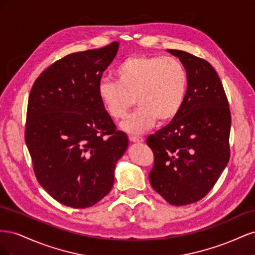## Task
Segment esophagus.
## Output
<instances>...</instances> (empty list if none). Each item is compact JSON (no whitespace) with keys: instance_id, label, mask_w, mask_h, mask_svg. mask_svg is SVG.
<instances>
[{"instance_id":"obj_1","label":"esophagus","mask_w":255,"mask_h":255,"mask_svg":"<svg viewBox=\"0 0 255 255\" xmlns=\"http://www.w3.org/2000/svg\"><path fill=\"white\" fill-rule=\"evenodd\" d=\"M129 140L133 141V142H142L143 141V138L141 136H137V135H129L128 136Z\"/></svg>"}]
</instances>
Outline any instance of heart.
Segmentation results:
<instances>
[{"label": "heart", "instance_id": "heart-1", "mask_svg": "<svg viewBox=\"0 0 255 255\" xmlns=\"http://www.w3.org/2000/svg\"><path fill=\"white\" fill-rule=\"evenodd\" d=\"M117 80L102 79L98 97L115 120L125 119L135 103L139 105L121 125L126 132L138 134L158 120L172 121L186 99L188 73L179 59L159 55L127 57L115 71Z\"/></svg>", "mask_w": 255, "mask_h": 255}]
</instances>
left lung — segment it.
<instances>
[{
  "mask_svg": "<svg viewBox=\"0 0 255 255\" xmlns=\"http://www.w3.org/2000/svg\"><path fill=\"white\" fill-rule=\"evenodd\" d=\"M188 73V89L176 117L146 138L154 155L151 186L171 205L205 197L230 159L231 112L222 83L203 58L179 50Z\"/></svg>",
  "mask_w": 255,
  "mask_h": 255,
  "instance_id": "left-lung-1",
  "label": "left lung"
}]
</instances>
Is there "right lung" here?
<instances>
[{"label": "right lung", "mask_w": 255, "mask_h": 255, "mask_svg": "<svg viewBox=\"0 0 255 255\" xmlns=\"http://www.w3.org/2000/svg\"><path fill=\"white\" fill-rule=\"evenodd\" d=\"M119 47L72 53L40 73L28 97L25 142L36 179L66 206L86 208L111 191L128 138L98 97Z\"/></svg>", "instance_id": "1"}]
</instances>
